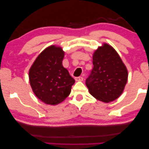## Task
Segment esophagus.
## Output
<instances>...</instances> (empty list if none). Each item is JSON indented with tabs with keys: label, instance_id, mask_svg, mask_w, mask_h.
I'll return each mask as SVG.
<instances>
[{
	"label": "esophagus",
	"instance_id": "34e87169",
	"mask_svg": "<svg viewBox=\"0 0 149 149\" xmlns=\"http://www.w3.org/2000/svg\"><path fill=\"white\" fill-rule=\"evenodd\" d=\"M75 80L77 81H83V77H78L75 78Z\"/></svg>",
	"mask_w": 149,
	"mask_h": 149
}]
</instances>
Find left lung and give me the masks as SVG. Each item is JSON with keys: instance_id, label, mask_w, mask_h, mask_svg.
I'll list each match as a JSON object with an SVG mask.
<instances>
[{"instance_id": "obj_1", "label": "left lung", "mask_w": 149, "mask_h": 149, "mask_svg": "<svg viewBox=\"0 0 149 149\" xmlns=\"http://www.w3.org/2000/svg\"><path fill=\"white\" fill-rule=\"evenodd\" d=\"M93 64L85 81L90 94L107 103L117 99L123 93L128 77L119 54L111 45L104 43L93 54Z\"/></svg>"}]
</instances>
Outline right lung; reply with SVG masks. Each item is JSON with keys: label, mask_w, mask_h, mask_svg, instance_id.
Masks as SVG:
<instances>
[{"label": "right lung", "mask_w": 149, "mask_h": 149, "mask_svg": "<svg viewBox=\"0 0 149 149\" xmlns=\"http://www.w3.org/2000/svg\"><path fill=\"white\" fill-rule=\"evenodd\" d=\"M64 57L62 48L49 46L38 55L29 70L32 91L47 104L56 105L64 101L75 82L62 66Z\"/></svg>", "instance_id": "right-lung-1"}]
</instances>
